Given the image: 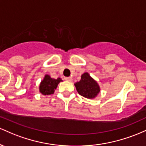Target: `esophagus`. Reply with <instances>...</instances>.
Instances as JSON below:
<instances>
[{"instance_id": "1", "label": "esophagus", "mask_w": 146, "mask_h": 146, "mask_svg": "<svg viewBox=\"0 0 146 146\" xmlns=\"http://www.w3.org/2000/svg\"><path fill=\"white\" fill-rule=\"evenodd\" d=\"M65 81H72V78L71 77H65Z\"/></svg>"}]
</instances>
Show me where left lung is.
<instances>
[{"label":"left lung","instance_id":"1","mask_svg":"<svg viewBox=\"0 0 146 146\" xmlns=\"http://www.w3.org/2000/svg\"><path fill=\"white\" fill-rule=\"evenodd\" d=\"M78 93L83 97L94 99L98 96L101 90L99 83L88 72H85L81 76L80 81L74 83Z\"/></svg>","mask_w":146,"mask_h":146}]
</instances>
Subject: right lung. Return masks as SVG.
I'll use <instances>...</instances> for the list:
<instances>
[{"mask_svg":"<svg viewBox=\"0 0 146 146\" xmlns=\"http://www.w3.org/2000/svg\"><path fill=\"white\" fill-rule=\"evenodd\" d=\"M61 81H63V80L59 77L55 79L49 74H45L39 85V92L45 96L54 94L58 83Z\"/></svg>","mask_w":146,"mask_h":146,"instance_id":"add662e5","label":"right lung"}]
</instances>
